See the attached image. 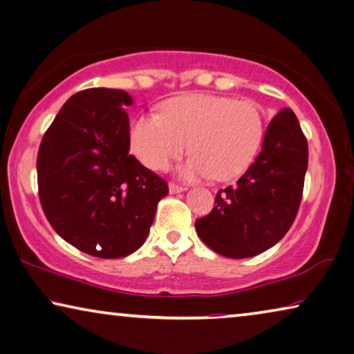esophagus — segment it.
I'll return each instance as SVG.
<instances>
[{
	"label": "esophagus",
	"mask_w": 354,
	"mask_h": 354,
	"mask_svg": "<svg viewBox=\"0 0 354 354\" xmlns=\"http://www.w3.org/2000/svg\"><path fill=\"white\" fill-rule=\"evenodd\" d=\"M183 189H185V187H182V185H177V183H174V182L169 183V192H171L172 194H176V193H180V192H183Z\"/></svg>",
	"instance_id": "esophagus-1"
}]
</instances>
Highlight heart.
I'll return each mask as SVG.
<instances>
[{
	"instance_id": "heart-1",
	"label": "heart",
	"mask_w": 354,
	"mask_h": 354,
	"mask_svg": "<svg viewBox=\"0 0 354 354\" xmlns=\"http://www.w3.org/2000/svg\"><path fill=\"white\" fill-rule=\"evenodd\" d=\"M265 136V116L257 102L189 94L169 100L161 115L139 116L131 127V147L151 171L165 169L187 151L180 167L187 178L232 180L257 158Z\"/></svg>"
}]
</instances>
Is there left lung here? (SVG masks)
I'll return each mask as SVG.
<instances>
[{
  "label": "left lung",
  "instance_id": "1",
  "mask_svg": "<svg viewBox=\"0 0 354 354\" xmlns=\"http://www.w3.org/2000/svg\"><path fill=\"white\" fill-rule=\"evenodd\" d=\"M308 167V143L299 120L283 109L266 127L262 151L236 185L218 189L215 206L194 222L207 248L248 259L273 248L294 223Z\"/></svg>",
  "mask_w": 354,
  "mask_h": 354
}]
</instances>
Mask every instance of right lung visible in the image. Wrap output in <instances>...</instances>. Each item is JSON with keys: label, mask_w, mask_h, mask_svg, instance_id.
Masks as SVG:
<instances>
[{"label": "right lung", "mask_w": 354, "mask_h": 354, "mask_svg": "<svg viewBox=\"0 0 354 354\" xmlns=\"http://www.w3.org/2000/svg\"><path fill=\"white\" fill-rule=\"evenodd\" d=\"M131 95L76 92L41 140L39 203L50 227L81 252L120 259L145 243L167 182L129 155Z\"/></svg>", "instance_id": "obj_1"}]
</instances>
